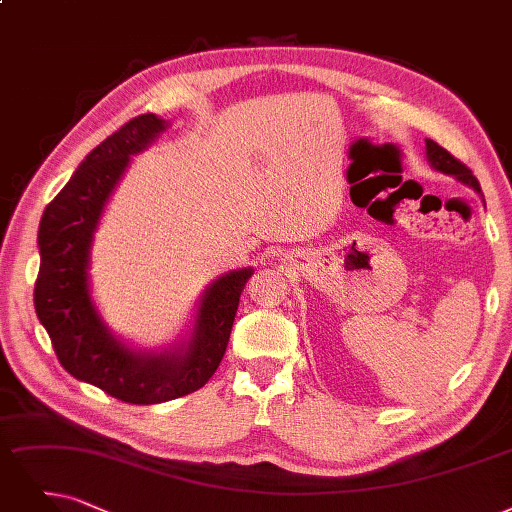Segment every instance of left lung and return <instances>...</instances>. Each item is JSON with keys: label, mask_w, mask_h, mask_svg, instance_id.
<instances>
[{"label": "left lung", "mask_w": 512, "mask_h": 512, "mask_svg": "<svg viewBox=\"0 0 512 512\" xmlns=\"http://www.w3.org/2000/svg\"><path fill=\"white\" fill-rule=\"evenodd\" d=\"M426 155H428V161H431L437 170H441L445 174H452V176L460 178L462 182H466V185L481 191L479 180L473 176V172H470V168L466 166V163L456 159L452 153H449L447 149H443L441 145H437V142L431 140V138L426 140Z\"/></svg>", "instance_id": "obj_1"}]
</instances>
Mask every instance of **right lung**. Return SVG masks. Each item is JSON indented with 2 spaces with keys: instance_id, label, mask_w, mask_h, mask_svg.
<instances>
[{
  "instance_id": "right-lung-1",
  "label": "right lung",
  "mask_w": 512,
  "mask_h": 512,
  "mask_svg": "<svg viewBox=\"0 0 512 512\" xmlns=\"http://www.w3.org/2000/svg\"><path fill=\"white\" fill-rule=\"evenodd\" d=\"M153 113L138 115L84 159L39 222L42 264L35 281V313L50 334L65 370L132 405H153L195 393L227 351L239 296L252 269L220 277L203 296L185 351L142 355L121 346L102 325L88 290V254L100 212L124 174L130 155L163 130Z\"/></svg>"
}]
</instances>
